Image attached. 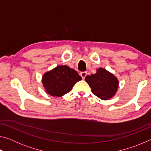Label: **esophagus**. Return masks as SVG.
<instances>
[{
    "instance_id": "34e87169",
    "label": "esophagus",
    "mask_w": 151,
    "mask_h": 151,
    "mask_svg": "<svg viewBox=\"0 0 151 151\" xmlns=\"http://www.w3.org/2000/svg\"><path fill=\"white\" fill-rule=\"evenodd\" d=\"M86 72H82V73H80V75L81 76V77H82V78L83 79H85V76H86Z\"/></svg>"
}]
</instances>
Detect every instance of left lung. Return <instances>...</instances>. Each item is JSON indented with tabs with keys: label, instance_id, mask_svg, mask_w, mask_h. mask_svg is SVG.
<instances>
[{
	"label": "left lung",
	"instance_id": "left-lung-1",
	"mask_svg": "<svg viewBox=\"0 0 151 151\" xmlns=\"http://www.w3.org/2000/svg\"><path fill=\"white\" fill-rule=\"evenodd\" d=\"M85 81L91 88L93 93L102 100L112 98L118 88L116 78L104 68H99L96 73L88 75Z\"/></svg>",
	"mask_w": 151,
	"mask_h": 151
}]
</instances>
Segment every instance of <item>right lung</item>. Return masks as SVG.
<instances>
[{
    "label": "right lung",
    "mask_w": 151,
    "mask_h": 151,
    "mask_svg": "<svg viewBox=\"0 0 151 151\" xmlns=\"http://www.w3.org/2000/svg\"><path fill=\"white\" fill-rule=\"evenodd\" d=\"M81 79L75 70L64 65L58 66L46 73L42 76V82L47 93L59 97L70 91L74 85Z\"/></svg>",
    "instance_id": "right-lung-1"
}]
</instances>
